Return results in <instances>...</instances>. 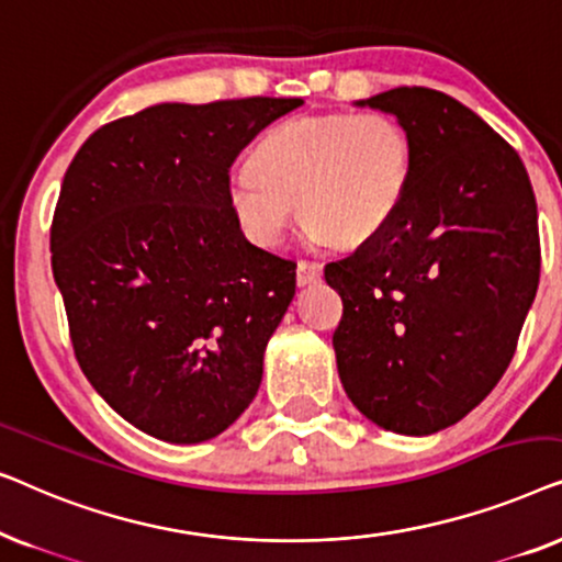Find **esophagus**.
Here are the masks:
<instances>
[{"label": "esophagus", "mask_w": 562, "mask_h": 562, "mask_svg": "<svg viewBox=\"0 0 562 562\" xmlns=\"http://www.w3.org/2000/svg\"><path fill=\"white\" fill-rule=\"evenodd\" d=\"M322 276V263H317V260H299L296 266V281L299 286H306V283L317 281Z\"/></svg>", "instance_id": "34e87169"}]
</instances>
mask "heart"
I'll return each instance as SVG.
<instances>
[{"instance_id":"1","label":"heart","mask_w":562,"mask_h":562,"mask_svg":"<svg viewBox=\"0 0 562 562\" xmlns=\"http://www.w3.org/2000/svg\"><path fill=\"white\" fill-rule=\"evenodd\" d=\"M412 176V135L394 114H302L260 137L250 166L227 179V202L243 233L268 248L296 210L314 240L360 245L391 225Z\"/></svg>"}]
</instances>
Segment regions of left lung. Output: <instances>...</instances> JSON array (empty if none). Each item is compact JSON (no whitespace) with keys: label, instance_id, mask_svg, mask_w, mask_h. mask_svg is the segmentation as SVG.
<instances>
[{"label":"left lung","instance_id":"1","mask_svg":"<svg viewBox=\"0 0 562 562\" xmlns=\"http://www.w3.org/2000/svg\"><path fill=\"white\" fill-rule=\"evenodd\" d=\"M409 130L414 176L391 225L325 266L345 394L383 429L456 425L509 368L540 283L537 202L519 153L442 91L366 102Z\"/></svg>","mask_w":562,"mask_h":562}]
</instances>
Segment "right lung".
<instances>
[{
	"label": "right lung",
	"instance_id": "obj_1",
	"mask_svg": "<svg viewBox=\"0 0 562 562\" xmlns=\"http://www.w3.org/2000/svg\"><path fill=\"white\" fill-rule=\"evenodd\" d=\"M302 99L156 104L76 153L50 225L76 360L97 394L176 445L217 437L256 398L296 263L243 235L229 166Z\"/></svg>",
	"mask_w": 562,
	"mask_h": 562
}]
</instances>
